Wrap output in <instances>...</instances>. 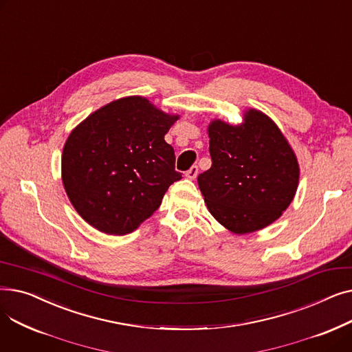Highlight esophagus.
<instances>
[{
    "label": "esophagus",
    "mask_w": 352,
    "mask_h": 352,
    "mask_svg": "<svg viewBox=\"0 0 352 352\" xmlns=\"http://www.w3.org/2000/svg\"><path fill=\"white\" fill-rule=\"evenodd\" d=\"M197 175H198V166L197 165H192L191 168L186 173V178H188V179H195Z\"/></svg>",
    "instance_id": "esophagus-1"
}]
</instances>
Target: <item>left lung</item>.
I'll use <instances>...</instances> for the list:
<instances>
[{
	"mask_svg": "<svg viewBox=\"0 0 352 352\" xmlns=\"http://www.w3.org/2000/svg\"><path fill=\"white\" fill-rule=\"evenodd\" d=\"M211 168L198 175L210 214L232 234L260 231L289 207L300 182L292 146L267 114L245 108L243 121L207 126Z\"/></svg>",
	"mask_w": 352,
	"mask_h": 352,
	"instance_id": "1",
	"label": "left lung"
}]
</instances>
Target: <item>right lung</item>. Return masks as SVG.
<instances>
[{"mask_svg": "<svg viewBox=\"0 0 352 352\" xmlns=\"http://www.w3.org/2000/svg\"><path fill=\"white\" fill-rule=\"evenodd\" d=\"M179 118L150 100L129 96L91 113L69 133L61 179L72 207L108 235L135 231L160 207L175 171L164 137Z\"/></svg>", "mask_w": 352, "mask_h": 352, "instance_id": "1", "label": "right lung"}]
</instances>
